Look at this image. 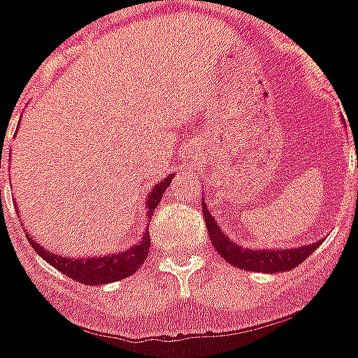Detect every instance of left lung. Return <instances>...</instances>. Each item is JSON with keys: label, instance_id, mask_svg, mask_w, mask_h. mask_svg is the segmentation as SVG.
Listing matches in <instances>:
<instances>
[{"label": "left lung", "instance_id": "8db88e82", "mask_svg": "<svg viewBox=\"0 0 358 358\" xmlns=\"http://www.w3.org/2000/svg\"><path fill=\"white\" fill-rule=\"evenodd\" d=\"M203 217H205L210 243L215 245L218 255L241 270L270 272V274L282 272V270H292L299 266L320 245V241H316V243H308V245L297 249H266V251L264 249H243L226 238L224 232L215 222V218L210 217L207 207H203Z\"/></svg>", "mask_w": 358, "mask_h": 358}]
</instances>
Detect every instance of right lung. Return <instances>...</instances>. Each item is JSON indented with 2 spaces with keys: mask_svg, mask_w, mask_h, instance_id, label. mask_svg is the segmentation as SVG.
Returning a JSON list of instances; mask_svg holds the SVG:
<instances>
[{
  "mask_svg": "<svg viewBox=\"0 0 358 358\" xmlns=\"http://www.w3.org/2000/svg\"><path fill=\"white\" fill-rule=\"evenodd\" d=\"M1 163V155H0ZM172 182V176H169L166 180H163L161 184H157L151 194L148 197V213L151 215L153 210L157 209L159 201L163 199L164 189L169 187V184ZM28 241L32 243L34 251H38V255L45 259L48 263L57 268L59 272H63L69 278H73L76 282L86 285H99V284H109V282H117V280H122V278L130 276L136 270L140 268L141 264L145 263V257L149 253V234L143 236V240L134 245V248L126 249L122 253H117V255L109 257H99V259H66V257L53 255L50 249L42 248L38 241H34L27 234Z\"/></svg>",
  "mask_w": 358,
  "mask_h": 358,
  "instance_id": "add662e5",
  "label": "right lung"
}]
</instances>
